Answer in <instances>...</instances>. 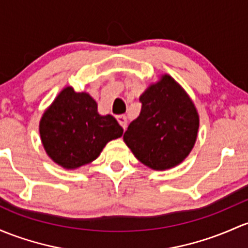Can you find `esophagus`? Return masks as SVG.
I'll return each instance as SVG.
<instances>
[{
    "label": "esophagus",
    "instance_id": "1",
    "mask_svg": "<svg viewBox=\"0 0 248 248\" xmlns=\"http://www.w3.org/2000/svg\"><path fill=\"white\" fill-rule=\"evenodd\" d=\"M117 121H118V123L122 125V127L125 130L127 126V119H126V116H124V114H121V116H117Z\"/></svg>",
    "mask_w": 248,
    "mask_h": 248
}]
</instances>
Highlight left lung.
I'll return each instance as SVG.
<instances>
[{"mask_svg":"<svg viewBox=\"0 0 248 248\" xmlns=\"http://www.w3.org/2000/svg\"><path fill=\"white\" fill-rule=\"evenodd\" d=\"M137 119L123 136L138 161L154 170L180 164L195 144L199 114L185 90L170 76L151 85L140 95Z\"/></svg>","mask_w":248,"mask_h":248,"instance_id":"8db88e82","label":"left lung"}]
</instances>
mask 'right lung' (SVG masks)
I'll use <instances>...</instances> for the list:
<instances>
[{
	"label": "right lung",
	"mask_w": 248,
	"mask_h": 248,
	"mask_svg": "<svg viewBox=\"0 0 248 248\" xmlns=\"http://www.w3.org/2000/svg\"><path fill=\"white\" fill-rule=\"evenodd\" d=\"M123 127L111 114L100 116L90 94L66 87L40 121L45 150L55 163L76 169L94 161L106 143L122 137Z\"/></svg>",
	"instance_id": "1"
}]
</instances>
